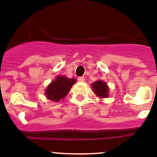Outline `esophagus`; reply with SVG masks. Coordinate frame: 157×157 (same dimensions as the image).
I'll list each match as a JSON object with an SVG mask.
<instances>
[{"instance_id":"esophagus-1","label":"esophagus","mask_w":157,"mask_h":157,"mask_svg":"<svg viewBox=\"0 0 157 157\" xmlns=\"http://www.w3.org/2000/svg\"><path fill=\"white\" fill-rule=\"evenodd\" d=\"M77 81H78L79 82H84V81H85V77H84V76H80V77L77 78Z\"/></svg>"}]
</instances>
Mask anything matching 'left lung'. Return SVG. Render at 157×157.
I'll use <instances>...</instances> for the list:
<instances>
[{
  "instance_id": "8db88e82",
  "label": "left lung",
  "mask_w": 157,
  "mask_h": 157,
  "mask_svg": "<svg viewBox=\"0 0 157 157\" xmlns=\"http://www.w3.org/2000/svg\"><path fill=\"white\" fill-rule=\"evenodd\" d=\"M92 88L94 93L97 96L102 98H108L109 96V87L106 82L102 81H97L92 84Z\"/></svg>"
}]
</instances>
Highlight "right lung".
<instances>
[{"mask_svg": "<svg viewBox=\"0 0 157 157\" xmlns=\"http://www.w3.org/2000/svg\"><path fill=\"white\" fill-rule=\"evenodd\" d=\"M76 82V79L67 78L63 76H57L46 89L45 94L48 99L59 101L66 97L71 88Z\"/></svg>", "mask_w": 157, "mask_h": 157, "instance_id": "right-lung-1", "label": "right lung"}]
</instances>
